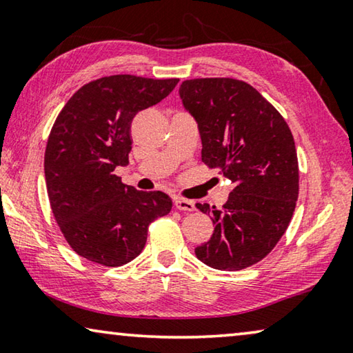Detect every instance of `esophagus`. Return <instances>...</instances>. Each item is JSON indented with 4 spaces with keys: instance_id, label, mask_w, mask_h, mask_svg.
<instances>
[{
    "instance_id": "1",
    "label": "esophagus",
    "mask_w": 353,
    "mask_h": 353,
    "mask_svg": "<svg viewBox=\"0 0 353 353\" xmlns=\"http://www.w3.org/2000/svg\"><path fill=\"white\" fill-rule=\"evenodd\" d=\"M174 205H176L177 210H183V212H193L194 210V202L188 201V199L174 198Z\"/></svg>"
}]
</instances>
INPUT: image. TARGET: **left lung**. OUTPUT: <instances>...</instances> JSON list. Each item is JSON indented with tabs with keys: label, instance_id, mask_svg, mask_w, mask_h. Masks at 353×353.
I'll return each mask as SVG.
<instances>
[{
	"label": "left lung",
	"instance_id": "8db88e82",
	"mask_svg": "<svg viewBox=\"0 0 353 353\" xmlns=\"http://www.w3.org/2000/svg\"><path fill=\"white\" fill-rule=\"evenodd\" d=\"M182 104L196 119L202 162L235 185L223 208L212 213L210 240L194 249L207 266L240 271L276 248L299 196L294 139L283 117L249 83L230 77L183 81Z\"/></svg>",
	"mask_w": 353,
	"mask_h": 353
}]
</instances>
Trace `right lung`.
Wrapping results in <instances>:
<instances>
[{
    "mask_svg": "<svg viewBox=\"0 0 353 353\" xmlns=\"http://www.w3.org/2000/svg\"><path fill=\"white\" fill-rule=\"evenodd\" d=\"M179 79L105 76L81 87L59 113L45 151L51 210L77 255L103 266L134 260L148 227L171 212L162 191H137L113 174L129 163L130 124L174 90Z\"/></svg>",
    "mask_w": 353,
    "mask_h": 353,
    "instance_id": "1",
    "label": "right lung"
}]
</instances>
